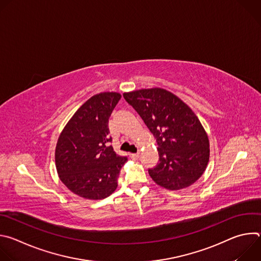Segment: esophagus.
<instances>
[{
    "label": "esophagus",
    "instance_id": "1",
    "mask_svg": "<svg viewBox=\"0 0 261 261\" xmlns=\"http://www.w3.org/2000/svg\"><path fill=\"white\" fill-rule=\"evenodd\" d=\"M139 156H140V154H139V153H135V154H131V158H132V159H134V160H136V159H138V158H139Z\"/></svg>",
    "mask_w": 261,
    "mask_h": 261
}]
</instances>
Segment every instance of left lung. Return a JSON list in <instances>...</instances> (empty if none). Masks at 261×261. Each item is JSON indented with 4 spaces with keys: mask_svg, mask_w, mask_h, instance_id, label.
I'll use <instances>...</instances> for the list:
<instances>
[{
    "mask_svg": "<svg viewBox=\"0 0 261 261\" xmlns=\"http://www.w3.org/2000/svg\"><path fill=\"white\" fill-rule=\"evenodd\" d=\"M123 96L156 138L159 163L148 169L153 180L168 190H180L194 184L208 163L210 142L193 110L161 88Z\"/></svg>",
    "mask_w": 261,
    "mask_h": 261,
    "instance_id": "8db88e82",
    "label": "left lung"
}]
</instances>
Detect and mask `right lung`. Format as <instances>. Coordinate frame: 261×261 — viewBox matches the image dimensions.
<instances>
[{"mask_svg": "<svg viewBox=\"0 0 261 261\" xmlns=\"http://www.w3.org/2000/svg\"><path fill=\"white\" fill-rule=\"evenodd\" d=\"M121 94L104 92L91 97L69 120L56 146V167L66 187L86 199L113 194L127 157L119 156L108 142V119Z\"/></svg>", "mask_w": 261, "mask_h": 261, "instance_id": "add662e5", "label": "right lung"}]
</instances>
